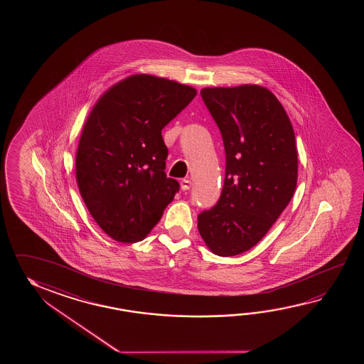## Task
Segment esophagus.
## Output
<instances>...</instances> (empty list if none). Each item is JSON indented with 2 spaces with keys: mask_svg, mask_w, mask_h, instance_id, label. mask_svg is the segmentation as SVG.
<instances>
[{
  "mask_svg": "<svg viewBox=\"0 0 364 364\" xmlns=\"http://www.w3.org/2000/svg\"><path fill=\"white\" fill-rule=\"evenodd\" d=\"M190 187H191V181H190V179H182V182H181V188H182L183 191H188V190H190Z\"/></svg>",
  "mask_w": 364,
  "mask_h": 364,
  "instance_id": "34e87169",
  "label": "esophagus"
}]
</instances>
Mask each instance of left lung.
<instances>
[{
	"label": "left lung",
	"mask_w": 364,
	"mask_h": 364,
	"mask_svg": "<svg viewBox=\"0 0 364 364\" xmlns=\"http://www.w3.org/2000/svg\"><path fill=\"white\" fill-rule=\"evenodd\" d=\"M200 95L223 135L226 169L221 196L198 216V229L215 255H240L262 240L294 195V130L262 85L208 87Z\"/></svg>",
	"instance_id": "obj_1"
}]
</instances>
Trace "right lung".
<instances>
[{
  "label": "right lung",
  "instance_id": "add662e5",
  "mask_svg": "<svg viewBox=\"0 0 364 364\" xmlns=\"http://www.w3.org/2000/svg\"><path fill=\"white\" fill-rule=\"evenodd\" d=\"M195 96L190 85L135 74L95 104L77 144L75 173L85 207L110 238L144 240L178 193V182L165 174L161 130Z\"/></svg>",
  "mask_w": 364,
  "mask_h": 364
}]
</instances>
